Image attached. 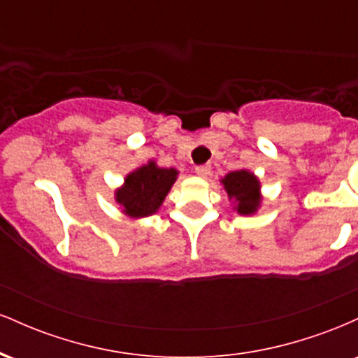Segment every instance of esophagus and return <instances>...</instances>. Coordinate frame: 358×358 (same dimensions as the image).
<instances>
[{"mask_svg":"<svg viewBox=\"0 0 358 358\" xmlns=\"http://www.w3.org/2000/svg\"><path fill=\"white\" fill-rule=\"evenodd\" d=\"M210 171H212L210 165H199V166H195V173L199 175V176H202V178H205V176L210 175Z\"/></svg>","mask_w":358,"mask_h":358,"instance_id":"obj_1","label":"esophagus"}]
</instances>
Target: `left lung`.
Masks as SVG:
<instances>
[{"instance_id":"obj_1","label":"left lung","mask_w":358,"mask_h":358,"mask_svg":"<svg viewBox=\"0 0 358 358\" xmlns=\"http://www.w3.org/2000/svg\"><path fill=\"white\" fill-rule=\"evenodd\" d=\"M229 199L237 203V212L242 215L256 212L259 207V182L245 170L232 171L222 180Z\"/></svg>"}]
</instances>
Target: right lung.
<instances>
[{"label":"right lung","mask_w":358,"mask_h":358,"mask_svg":"<svg viewBox=\"0 0 358 358\" xmlns=\"http://www.w3.org/2000/svg\"><path fill=\"white\" fill-rule=\"evenodd\" d=\"M175 180L176 170L173 168H158L155 162H150L127 175L124 187L116 193V200L127 215H151L163 203Z\"/></svg>","instance_id":"add662e5"}]
</instances>
